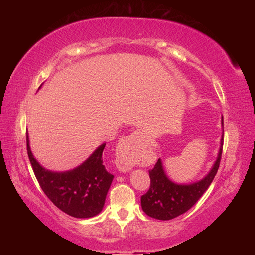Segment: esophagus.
<instances>
[{
	"mask_svg": "<svg viewBox=\"0 0 255 255\" xmlns=\"http://www.w3.org/2000/svg\"><path fill=\"white\" fill-rule=\"evenodd\" d=\"M143 135L139 131H133L130 135L124 137L119 141L116 149V165L122 172H127L131 170L133 166V153L137 148L138 144L141 141Z\"/></svg>",
	"mask_w": 255,
	"mask_h": 255,
	"instance_id": "obj_1",
	"label": "esophagus"
}]
</instances>
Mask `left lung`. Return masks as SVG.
<instances>
[{
	"instance_id": "obj_1",
	"label": "left lung",
	"mask_w": 255,
	"mask_h": 255,
	"mask_svg": "<svg viewBox=\"0 0 255 255\" xmlns=\"http://www.w3.org/2000/svg\"><path fill=\"white\" fill-rule=\"evenodd\" d=\"M223 124L224 120L222 117V125ZM223 143L224 130L218 156L209 173L202 180L190 184H176L172 182L164 172L161 158H158L154 169L149 170V190L140 198L141 208L144 213L149 217L159 219V221H170L191 208L209 188L217 173L222 158Z\"/></svg>"
}]
</instances>
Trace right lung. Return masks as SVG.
I'll return each mask as SVG.
<instances>
[{
    "instance_id": "1",
    "label": "right lung",
    "mask_w": 255,
    "mask_h": 255,
    "mask_svg": "<svg viewBox=\"0 0 255 255\" xmlns=\"http://www.w3.org/2000/svg\"><path fill=\"white\" fill-rule=\"evenodd\" d=\"M106 144L94 150L80 166L66 172L42 167L33 157L27 133V150L33 173L50 201L64 213L75 218H90L101 213L114 175L103 165Z\"/></svg>"
}]
</instances>
